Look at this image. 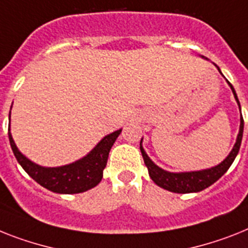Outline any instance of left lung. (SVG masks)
<instances>
[{
  "label": "left lung",
  "instance_id": "1",
  "mask_svg": "<svg viewBox=\"0 0 248 248\" xmlns=\"http://www.w3.org/2000/svg\"><path fill=\"white\" fill-rule=\"evenodd\" d=\"M202 58H204L202 55ZM208 59V58H205ZM218 68L220 75L223 76V73L220 72L219 67L217 64H214ZM228 82V81H227ZM230 85L231 90L233 92V96L236 99L237 104H238L239 111H241V105H239L238 97H237V93L233 89V86ZM242 136H243V118L242 114H241V119H239V130L238 134H237V139L234 146H233L232 151L230 152V155L223 159L219 165L214 166V167H210V169L205 170H199V171H185V172H170V171H166V170L161 169L159 166H157L156 163L153 162L152 159L149 158L148 155L146 153L144 148L142 146L143 138L140 139V152H142L143 159H144V163H146L147 169H148L149 177L153 180V183L158 185L159 187H162L165 190H169L171 193H177V194H189V193H199L202 190L209 187L210 185L216 183L217 180H219L224 173L227 172V170L230 169L231 165L233 163L234 158L238 155L239 147H241V142H242Z\"/></svg>",
  "mask_w": 248,
  "mask_h": 248
}]
</instances>
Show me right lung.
Listing matches in <instances>:
<instances>
[{"mask_svg":"<svg viewBox=\"0 0 248 248\" xmlns=\"http://www.w3.org/2000/svg\"><path fill=\"white\" fill-rule=\"evenodd\" d=\"M9 116L11 118V110ZM120 133L122 129L110 133L82 158L58 167H44L30 161L25 155L18 151L10 129L9 139L17 162L39 185L57 194H78L99 185L102 179L104 169L106 167L110 149Z\"/></svg>","mask_w":248,"mask_h":248,"instance_id":"1","label":"right lung"}]
</instances>
